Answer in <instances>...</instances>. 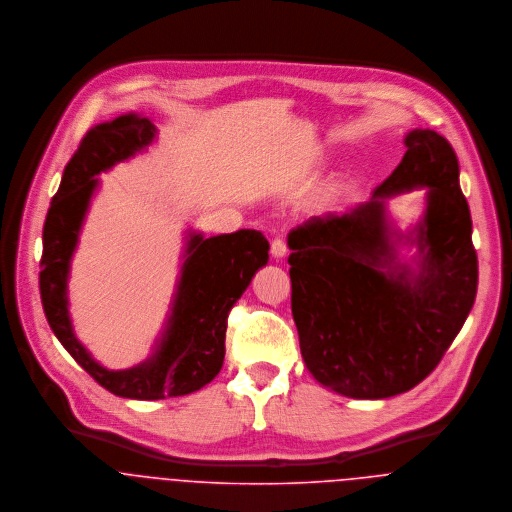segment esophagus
<instances>
[{
    "label": "esophagus",
    "instance_id": "obj_1",
    "mask_svg": "<svg viewBox=\"0 0 512 512\" xmlns=\"http://www.w3.org/2000/svg\"><path fill=\"white\" fill-rule=\"evenodd\" d=\"M270 252H272V256L276 260H282L288 254V246H286V242L282 238H274L272 246H270Z\"/></svg>",
    "mask_w": 512,
    "mask_h": 512
}]
</instances>
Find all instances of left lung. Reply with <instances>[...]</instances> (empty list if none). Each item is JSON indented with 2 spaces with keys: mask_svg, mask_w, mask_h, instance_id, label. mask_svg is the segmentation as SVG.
Instances as JSON below:
<instances>
[{
  "mask_svg": "<svg viewBox=\"0 0 512 512\" xmlns=\"http://www.w3.org/2000/svg\"><path fill=\"white\" fill-rule=\"evenodd\" d=\"M406 153L372 199L345 213L311 217L288 234L292 313L313 378L349 398L408 392L461 331L477 295L471 213L459 161L434 130H412ZM426 186L427 211L408 234L390 231L383 201ZM398 241L416 243V269Z\"/></svg>",
  "mask_w": 512,
  "mask_h": 512,
  "instance_id": "8db88e82",
  "label": "left lung"
}]
</instances>
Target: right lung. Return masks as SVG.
Listing matches in <instances>:
<instances>
[{
    "mask_svg": "<svg viewBox=\"0 0 512 512\" xmlns=\"http://www.w3.org/2000/svg\"><path fill=\"white\" fill-rule=\"evenodd\" d=\"M155 134L149 118L138 114L118 116L86 132L51 201L39 272L43 309L61 345L100 386L132 400L185 396L219 374L228 313L268 264L270 250L264 234L250 228L211 238L189 230L171 313L153 355L126 370H108L92 359L76 339L69 313L67 282L78 234L98 187L96 175L146 149Z\"/></svg>",
    "mask_w": 512,
    "mask_h": 512,
    "instance_id": "add662e5",
    "label": "right lung"
}]
</instances>
